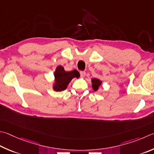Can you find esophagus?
Here are the masks:
<instances>
[{"mask_svg":"<svg viewBox=\"0 0 154 154\" xmlns=\"http://www.w3.org/2000/svg\"><path fill=\"white\" fill-rule=\"evenodd\" d=\"M80 75L82 77H85V71H80Z\"/></svg>","mask_w":154,"mask_h":154,"instance_id":"esophagus-1","label":"esophagus"}]
</instances>
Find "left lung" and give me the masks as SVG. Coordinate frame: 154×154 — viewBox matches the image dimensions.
I'll use <instances>...</instances> for the list:
<instances>
[{
	"label": "left lung",
	"mask_w": 154,
	"mask_h": 154,
	"mask_svg": "<svg viewBox=\"0 0 154 154\" xmlns=\"http://www.w3.org/2000/svg\"><path fill=\"white\" fill-rule=\"evenodd\" d=\"M91 83L92 89H94V91H97L99 89L100 87L102 84V82L100 79H97V78H93V79H91Z\"/></svg>",
	"instance_id": "obj_1"
}]
</instances>
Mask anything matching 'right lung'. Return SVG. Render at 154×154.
Returning <instances> with one entry per match:
<instances>
[{
  "label": "right lung",
  "instance_id": "right-lung-1",
  "mask_svg": "<svg viewBox=\"0 0 154 154\" xmlns=\"http://www.w3.org/2000/svg\"><path fill=\"white\" fill-rule=\"evenodd\" d=\"M54 76V79L52 83V89L56 91H60L67 88L69 83L73 78H79L80 74L75 69L71 71H66L63 66L59 65L56 68Z\"/></svg>",
  "mask_w": 154,
  "mask_h": 154
}]
</instances>
